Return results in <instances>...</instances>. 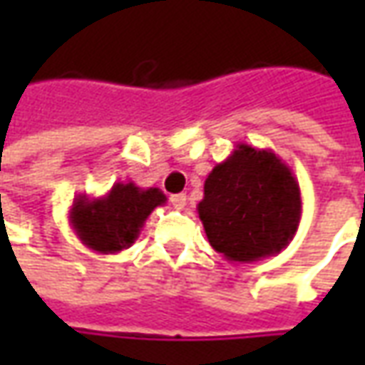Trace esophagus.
Wrapping results in <instances>:
<instances>
[{
	"instance_id": "34e87169",
	"label": "esophagus",
	"mask_w": 365,
	"mask_h": 365,
	"mask_svg": "<svg viewBox=\"0 0 365 365\" xmlns=\"http://www.w3.org/2000/svg\"><path fill=\"white\" fill-rule=\"evenodd\" d=\"M170 201H172V205H174L175 209H183L185 203H187V197H185V193H175V195L170 197Z\"/></svg>"
}]
</instances>
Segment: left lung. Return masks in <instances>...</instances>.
Segmentation results:
<instances>
[{
	"instance_id": "obj_1",
	"label": "left lung",
	"mask_w": 365,
	"mask_h": 365,
	"mask_svg": "<svg viewBox=\"0 0 365 365\" xmlns=\"http://www.w3.org/2000/svg\"><path fill=\"white\" fill-rule=\"evenodd\" d=\"M301 190L274 150L238 143L207 175L197 213L227 260L250 264L285 250L301 221Z\"/></svg>"
}]
</instances>
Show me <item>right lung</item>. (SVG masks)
<instances>
[{
  "label": "right lung",
  "mask_w": 365,
  "mask_h": 365,
  "mask_svg": "<svg viewBox=\"0 0 365 365\" xmlns=\"http://www.w3.org/2000/svg\"><path fill=\"white\" fill-rule=\"evenodd\" d=\"M166 201L158 187L143 190L133 182H117L99 197L88 193L74 197L68 221L90 250L117 254L135 245L148 215Z\"/></svg>",
  "instance_id": "obj_1"
}]
</instances>
